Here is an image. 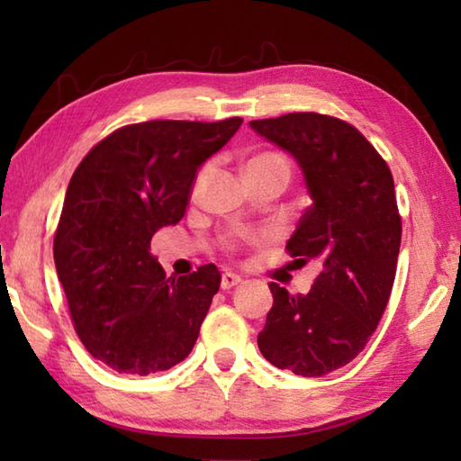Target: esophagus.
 I'll list each match as a JSON object with an SVG mask.
<instances>
[{
	"instance_id": "34e87169",
	"label": "esophagus",
	"mask_w": 461,
	"mask_h": 461,
	"mask_svg": "<svg viewBox=\"0 0 461 461\" xmlns=\"http://www.w3.org/2000/svg\"><path fill=\"white\" fill-rule=\"evenodd\" d=\"M241 283V276L233 275V272H225V275L221 276V288L223 291H230V288L238 286Z\"/></svg>"
}]
</instances>
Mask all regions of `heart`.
Wrapping results in <instances>:
<instances>
[{
  "label": "heart",
  "mask_w": 461,
  "mask_h": 461,
  "mask_svg": "<svg viewBox=\"0 0 461 461\" xmlns=\"http://www.w3.org/2000/svg\"><path fill=\"white\" fill-rule=\"evenodd\" d=\"M270 170H283V173L288 175V162H286L283 154L260 152V154L252 156V158L246 162V176L270 173ZM212 173H213V162H207V165H203L199 168V173H197V176H194V181L191 185V197L193 199H197L201 191L205 189V185L209 181V176H212ZM256 241H260L258 233L248 231V230H233V231L225 233V236H221L220 246L225 249V252H238L240 248L256 244Z\"/></svg>",
  "instance_id": "heart-1"
}]
</instances>
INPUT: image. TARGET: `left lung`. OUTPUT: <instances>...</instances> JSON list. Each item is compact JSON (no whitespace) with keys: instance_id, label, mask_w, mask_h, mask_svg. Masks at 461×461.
<instances>
[{"instance_id":"8db88e82","label":"left lung","mask_w":461,"mask_h":461,"mask_svg":"<svg viewBox=\"0 0 461 461\" xmlns=\"http://www.w3.org/2000/svg\"><path fill=\"white\" fill-rule=\"evenodd\" d=\"M249 126L299 162L313 205L286 252L321 264L307 294L270 283L275 303L258 348L280 370L323 376L362 352L388 305L402 233L393 173L352 123L331 115L299 112Z\"/></svg>"}]
</instances>
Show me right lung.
<instances>
[{
	"label": "right lung",
	"instance_id": "right-lung-1",
	"mask_svg": "<svg viewBox=\"0 0 461 461\" xmlns=\"http://www.w3.org/2000/svg\"><path fill=\"white\" fill-rule=\"evenodd\" d=\"M241 122L130 123L93 146L73 173L54 264L77 335L107 368L148 376L191 354L220 270L205 264L168 278L150 241L183 220L197 168Z\"/></svg>",
	"mask_w": 461,
	"mask_h": 461
}]
</instances>
